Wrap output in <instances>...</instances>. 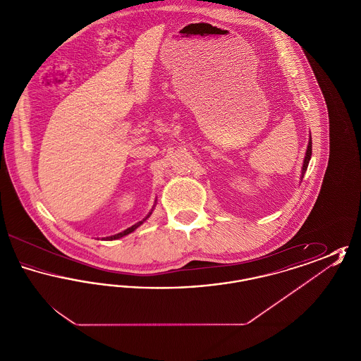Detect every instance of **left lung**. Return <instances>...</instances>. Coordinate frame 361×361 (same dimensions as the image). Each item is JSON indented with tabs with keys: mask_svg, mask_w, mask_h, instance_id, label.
<instances>
[{
	"mask_svg": "<svg viewBox=\"0 0 361 361\" xmlns=\"http://www.w3.org/2000/svg\"><path fill=\"white\" fill-rule=\"evenodd\" d=\"M312 143H311V134H310L309 145H307V150H306V155H305V159H303V166H302V174H300V181L303 180V176L307 171V166H309L310 158H311V150H312Z\"/></svg>",
	"mask_w": 361,
	"mask_h": 361,
	"instance_id": "left-lung-1",
	"label": "left lung"
}]
</instances>
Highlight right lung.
I'll return each mask as SVG.
<instances>
[{"instance_id":"add662e5","label":"right lung","mask_w":361,"mask_h":361,"mask_svg":"<svg viewBox=\"0 0 361 361\" xmlns=\"http://www.w3.org/2000/svg\"><path fill=\"white\" fill-rule=\"evenodd\" d=\"M155 204H157V200L154 202V206H153V208H152V211L140 221V222H137V224H133L131 227H128V228H126L124 231H121V233H119V234H115V235H111V237H106V238H104V240H119V238H121V237H126V235H128L130 233H133V231H135L137 230V227L140 226V224H145L149 218H150V215H152V212H153V209H154Z\"/></svg>"}]
</instances>
